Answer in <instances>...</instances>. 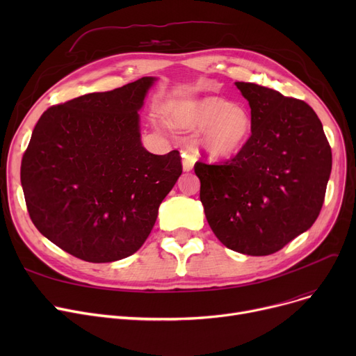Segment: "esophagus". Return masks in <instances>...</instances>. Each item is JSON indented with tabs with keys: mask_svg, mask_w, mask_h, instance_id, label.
Instances as JSON below:
<instances>
[{
	"mask_svg": "<svg viewBox=\"0 0 356 356\" xmlns=\"http://www.w3.org/2000/svg\"><path fill=\"white\" fill-rule=\"evenodd\" d=\"M183 170L184 172H191L193 168V164H195V157L191 156V154H183Z\"/></svg>",
	"mask_w": 356,
	"mask_h": 356,
	"instance_id": "34e87169",
	"label": "esophagus"
}]
</instances>
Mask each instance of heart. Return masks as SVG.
Masks as SVG:
<instances>
[{
	"mask_svg": "<svg viewBox=\"0 0 356 356\" xmlns=\"http://www.w3.org/2000/svg\"><path fill=\"white\" fill-rule=\"evenodd\" d=\"M168 124L179 129H203L199 145L212 160L238 156L251 138L250 112L218 97L176 99L165 105Z\"/></svg>",
	"mask_w": 356,
	"mask_h": 356,
	"instance_id": "obj_1",
	"label": "heart"
}]
</instances>
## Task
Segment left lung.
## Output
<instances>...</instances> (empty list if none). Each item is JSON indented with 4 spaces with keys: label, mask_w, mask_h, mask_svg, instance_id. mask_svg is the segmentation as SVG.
Wrapping results in <instances>:
<instances>
[{
    "label": "left lung",
    "mask_w": 356,
    "mask_h": 356,
    "mask_svg": "<svg viewBox=\"0 0 356 356\" xmlns=\"http://www.w3.org/2000/svg\"><path fill=\"white\" fill-rule=\"evenodd\" d=\"M235 85L251 108V138L227 163L195 164L200 202L227 248L270 255L319 216L332 152L321 120L306 102L250 82Z\"/></svg>",
    "instance_id": "obj_1"
}]
</instances>
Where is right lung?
Instances as JSON below:
<instances>
[{
    "mask_svg": "<svg viewBox=\"0 0 356 356\" xmlns=\"http://www.w3.org/2000/svg\"><path fill=\"white\" fill-rule=\"evenodd\" d=\"M157 78L144 76L49 108L22 161L27 211L54 245L88 263L137 252L181 175L177 149L143 147L138 111Z\"/></svg>",
    "mask_w": 356,
    "mask_h": 356,
    "instance_id": "right-lung-1",
    "label": "right lung"
}]
</instances>
